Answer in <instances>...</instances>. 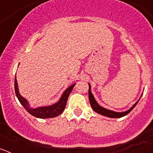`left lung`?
<instances>
[{
    "label": "left lung",
    "instance_id": "left-lung-1",
    "mask_svg": "<svg viewBox=\"0 0 153 153\" xmlns=\"http://www.w3.org/2000/svg\"><path fill=\"white\" fill-rule=\"evenodd\" d=\"M142 97V96H141ZM89 100H90V103L91 105V107L93 108V109L95 112H97V113L101 115H103L105 117H111V118H120V117H123L126 115H127L129 113H130L132 110V109L136 106V104L139 101L136 102V103L127 111L123 112V113H117V112L111 111V110H109V109H106L105 108H102V106H100L97 102V101L95 100V99L93 97V94L91 93V90H90V85H89Z\"/></svg>",
    "mask_w": 153,
    "mask_h": 153
}]
</instances>
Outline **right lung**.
Instances as JSON below:
<instances>
[{"label":"right lung","instance_id":"right-lung-1","mask_svg":"<svg viewBox=\"0 0 153 153\" xmlns=\"http://www.w3.org/2000/svg\"><path fill=\"white\" fill-rule=\"evenodd\" d=\"M74 85L75 84L71 85L68 89H67V90H65V92L63 93V95H62L61 98L60 99V100L58 101L56 103L53 104L52 106L38 107L36 108V109H31V108H30L29 104H28L26 99H24V97H22L20 95V93H19L18 91V88H17V83L16 76L15 80H14V90H15L16 96H17V99L19 100L20 102L22 104V106L25 108V109H26L30 114H31L32 116H33V117H37V118L46 119L56 117L63 113L65 107H66L67 99H68L70 93L72 91Z\"/></svg>","mask_w":153,"mask_h":153}]
</instances>
